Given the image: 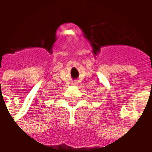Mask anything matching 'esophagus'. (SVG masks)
Returning <instances> with one entry per match:
<instances>
[{
	"instance_id": "34e87169",
	"label": "esophagus",
	"mask_w": 152,
	"mask_h": 152,
	"mask_svg": "<svg viewBox=\"0 0 152 152\" xmlns=\"http://www.w3.org/2000/svg\"><path fill=\"white\" fill-rule=\"evenodd\" d=\"M72 86H76V85H77V81H76V80H74V81L72 82Z\"/></svg>"
}]
</instances>
